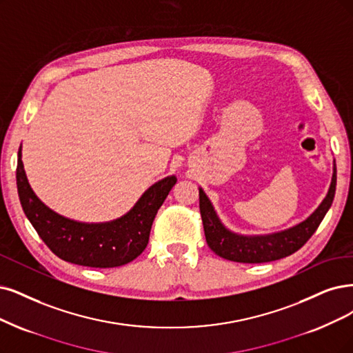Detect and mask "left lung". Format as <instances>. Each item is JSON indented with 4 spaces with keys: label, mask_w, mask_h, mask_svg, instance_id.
I'll return each mask as SVG.
<instances>
[{
    "label": "left lung",
    "mask_w": 353,
    "mask_h": 353,
    "mask_svg": "<svg viewBox=\"0 0 353 353\" xmlns=\"http://www.w3.org/2000/svg\"><path fill=\"white\" fill-rule=\"evenodd\" d=\"M336 192V164L333 167L332 185L327 196L321 205L312 212L304 223L298 224L290 230L270 234L262 237H244L228 231L219 218L216 216L214 208L206 198L202 189H199V210L203 223V231L206 243L210 249L219 257L239 263H266L290 256L311 239L316 232L324 215L333 203Z\"/></svg>",
    "instance_id": "8db88e82"
}]
</instances>
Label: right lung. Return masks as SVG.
Here are the masks:
<instances>
[{"label": "right lung", "mask_w": 353, "mask_h": 353, "mask_svg": "<svg viewBox=\"0 0 353 353\" xmlns=\"http://www.w3.org/2000/svg\"><path fill=\"white\" fill-rule=\"evenodd\" d=\"M16 177L23 211L52 253L65 262L100 269L123 266L145 250L157 211L177 181L174 176L160 180L125 216L112 223L83 224L58 215L39 201L24 173L21 147Z\"/></svg>", "instance_id": "add662e5"}]
</instances>
